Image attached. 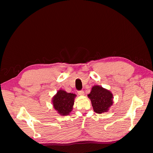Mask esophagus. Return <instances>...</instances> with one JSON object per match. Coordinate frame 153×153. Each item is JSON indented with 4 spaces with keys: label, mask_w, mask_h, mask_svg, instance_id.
<instances>
[{
    "label": "esophagus",
    "mask_w": 153,
    "mask_h": 153,
    "mask_svg": "<svg viewBox=\"0 0 153 153\" xmlns=\"http://www.w3.org/2000/svg\"><path fill=\"white\" fill-rule=\"evenodd\" d=\"M78 94L80 95V96H83V95H84V91H82V90L78 91Z\"/></svg>",
    "instance_id": "obj_1"
}]
</instances>
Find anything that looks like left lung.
<instances>
[{
	"label": "left lung",
	"instance_id": "left-lung-1",
	"mask_svg": "<svg viewBox=\"0 0 153 153\" xmlns=\"http://www.w3.org/2000/svg\"><path fill=\"white\" fill-rule=\"evenodd\" d=\"M88 97L91 99L94 111L98 114L107 112L113 103V95L111 92L102 87L95 85Z\"/></svg>",
	"mask_w": 153,
	"mask_h": 153
}]
</instances>
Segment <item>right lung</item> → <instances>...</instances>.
I'll return each mask as SVG.
<instances>
[{"mask_svg":"<svg viewBox=\"0 0 153 153\" xmlns=\"http://www.w3.org/2000/svg\"><path fill=\"white\" fill-rule=\"evenodd\" d=\"M76 94L68 93L66 91L60 90L57 92L52 100L54 108L59 114L67 115L71 112L74 105V99Z\"/></svg>","mask_w":153,"mask_h":153,"instance_id":"add662e5","label":"right lung"}]
</instances>
